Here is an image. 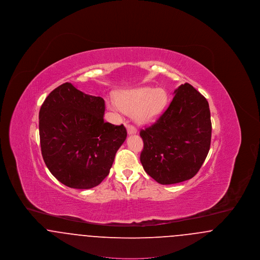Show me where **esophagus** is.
Returning <instances> with one entry per match:
<instances>
[{
    "label": "esophagus",
    "instance_id": "esophagus-1",
    "mask_svg": "<svg viewBox=\"0 0 260 260\" xmlns=\"http://www.w3.org/2000/svg\"><path fill=\"white\" fill-rule=\"evenodd\" d=\"M126 131H127V134L128 135H135L137 133V129H136V126H134V125H132V124H128L127 126H126Z\"/></svg>",
    "mask_w": 260,
    "mask_h": 260
}]
</instances>
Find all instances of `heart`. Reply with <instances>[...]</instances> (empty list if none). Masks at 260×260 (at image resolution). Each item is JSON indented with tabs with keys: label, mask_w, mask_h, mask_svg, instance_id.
I'll return each instance as SVG.
<instances>
[{
	"label": "heart",
	"mask_w": 260,
	"mask_h": 260,
	"mask_svg": "<svg viewBox=\"0 0 260 260\" xmlns=\"http://www.w3.org/2000/svg\"><path fill=\"white\" fill-rule=\"evenodd\" d=\"M168 102L169 93L164 87H142L124 90L107 104L113 111L134 113L136 122L147 124L161 115Z\"/></svg>",
	"instance_id": "heart-1"
}]
</instances>
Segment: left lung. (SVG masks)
Returning <instances> with one entry per match:
<instances>
[{
	"instance_id": "8db88e82",
	"label": "left lung",
	"mask_w": 260,
	"mask_h": 260,
	"mask_svg": "<svg viewBox=\"0 0 260 260\" xmlns=\"http://www.w3.org/2000/svg\"><path fill=\"white\" fill-rule=\"evenodd\" d=\"M144 171L162 185L196 175L210 151V106L196 88L185 83L174 90L169 107L154 124L140 131Z\"/></svg>"
}]
</instances>
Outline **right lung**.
I'll return each instance as SVG.
<instances>
[{
	"label": "right lung",
	"instance_id": "right-lung-1",
	"mask_svg": "<svg viewBox=\"0 0 260 260\" xmlns=\"http://www.w3.org/2000/svg\"><path fill=\"white\" fill-rule=\"evenodd\" d=\"M104 99L65 83L45 99L39 113L42 156L62 184L90 189L109 174L126 138L123 124L105 123Z\"/></svg>",
	"mask_w": 260,
	"mask_h": 260
}]
</instances>
